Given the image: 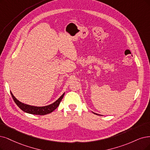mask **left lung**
Here are the masks:
<instances>
[{"mask_svg": "<svg viewBox=\"0 0 150 150\" xmlns=\"http://www.w3.org/2000/svg\"><path fill=\"white\" fill-rule=\"evenodd\" d=\"M93 113H94L95 114H96V115H99V114H96V113H95V112H93Z\"/></svg>", "mask_w": 150, "mask_h": 150, "instance_id": "obj_1", "label": "left lung"}]
</instances>
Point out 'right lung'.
<instances>
[{
    "instance_id": "1",
    "label": "right lung",
    "mask_w": 150,
    "mask_h": 150,
    "mask_svg": "<svg viewBox=\"0 0 150 150\" xmlns=\"http://www.w3.org/2000/svg\"><path fill=\"white\" fill-rule=\"evenodd\" d=\"M11 95H12L13 100L16 104L23 111L31 114H35V115H46L48 114L49 113H51L53 112L54 110L56 109L60 104V101H62V99L64 96L65 93L62 94V96H60V97L57 99V100L55 101L54 103H52L51 104H49L48 106H41V107H38V106H31V105H28L26 104H24L23 103H21L17 99H16L12 94V93L10 91Z\"/></svg>"
}]
</instances>
